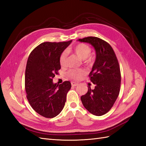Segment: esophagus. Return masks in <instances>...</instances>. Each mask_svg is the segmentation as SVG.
<instances>
[{"label": "esophagus", "instance_id": "esophagus-1", "mask_svg": "<svg viewBox=\"0 0 146 146\" xmlns=\"http://www.w3.org/2000/svg\"><path fill=\"white\" fill-rule=\"evenodd\" d=\"M78 85V83H76V82H71V85H72L73 86H76Z\"/></svg>", "mask_w": 146, "mask_h": 146}]
</instances>
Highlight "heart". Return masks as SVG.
<instances>
[{"instance_id":"1","label":"heart","mask_w":146,"mask_h":146,"mask_svg":"<svg viewBox=\"0 0 146 146\" xmlns=\"http://www.w3.org/2000/svg\"><path fill=\"white\" fill-rule=\"evenodd\" d=\"M73 51L80 59L84 60L85 62L87 64H91L93 63L94 58L91 56H90V54L91 53L92 49L88 45L83 44V43L78 44L73 48ZM67 56L68 52L66 51H63L61 54L60 56V60H60V64L61 66L64 67L66 66ZM85 74V71L82 69V68L71 69L68 71V76H70L71 78L75 80L80 79Z\"/></svg>"}]
</instances>
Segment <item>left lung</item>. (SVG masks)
I'll list each match as a JSON object with an SVG mask.
<instances>
[{
	"instance_id": "obj_1",
	"label": "left lung",
	"mask_w": 146,
	"mask_h": 146,
	"mask_svg": "<svg viewBox=\"0 0 146 146\" xmlns=\"http://www.w3.org/2000/svg\"><path fill=\"white\" fill-rule=\"evenodd\" d=\"M94 46L96 51L95 61L89 74L95 85L81 97L83 106L89 112L97 116L107 113L116 101L120 92L121 75L120 66L113 49L104 40L97 37H87L78 40Z\"/></svg>"
}]
</instances>
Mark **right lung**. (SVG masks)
Returning <instances> with one entry per match:
<instances>
[{
    "mask_svg": "<svg viewBox=\"0 0 146 146\" xmlns=\"http://www.w3.org/2000/svg\"><path fill=\"white\" fill-rule=\"evenodd\" d=\"M72 40L44 42L31 52L25 73V89L31 106L46 118H53L63 109L71 85L69 81L53 83L52 78L61 69L60 56Z\"/></svg>",
    "mask_w": 146,
    "mask_h": 146,
    "instance_id": "obj_1",
    "label": "right lung"
}]
</instances>
